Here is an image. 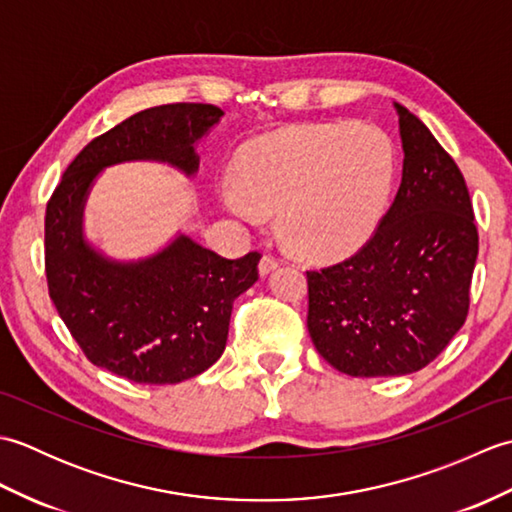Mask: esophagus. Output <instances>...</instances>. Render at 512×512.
<instances>
[{
    "label": "esophagus",
    "instance_id": "esophagus-1",
    "mask_svg": "<svg viewBox=\"0 0 512 512\" xmlns=\"http://www.w3.org/2000/svg\"><path fill=\"white\" fill-rule=\"evenodd\" d=\"M277 266H279V259L275 255H264L262 262H259V275L266 277L268 273H273Z\"/></svg>",
    "mask_w": 512,
    "mask_h": 512
}]
</instances>
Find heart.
<instances>
[{
    "label": "heart",
    "mask_w": 512,
    "mask_h": 512,
    "mask_svg": "<svg viewBox=\"0 0 512 512\" xmlns=\"http://www.w3.org/2000/svg\"><path fill=\"white\" fill-rule=\"evenodd\" d=\"M394 182V147L363 123L288 127L250 143L224 204L244 220L279 213L286 242L312 257L361 248L383 217Z\"/></svg>",
    "instance_id": "1"
}]
</instances>
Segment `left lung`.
I'll return each instance as SVG.
<instances>
[{
    "instance_id": "obj_1",
    "label": "left lung",
    "mask_w": 512,
    "mask_h": 512,
    "mask_svg": "<svg viewBox=\"0 0 512 512\" xmlns=\"http://www.w3.org/2000/svg\"><path fill=\"white\" fill-rule=\"evenodd\" d=\"M402 180L374 235L345 262L308 270V332L343 374L405 376L427 367L469 314L477 259L462 171L398 103Z\"/></svg>"
}]
</instances>
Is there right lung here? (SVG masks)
<instances>
[{"label":"right lung","mask_w":512,"mask_h":512,"mask_svg":"<svg viewBox=\"0 0 512 512\" xmlns=\"http://www.w3.org/2000/svg\"><path fill=\"white\" fill-rule=\"evenodd\" d=\"M206 103H173L129 116L83 147L46 206L50 299L96 367L140 385H173L222 356L233 301L255 284L262 255L224 259L180 235L140 262H114L83 239V206L101 169L158 160L198 171L195 143L220 121Z\"/></svg>","instance_id":"obj_1"}]
</instances>
